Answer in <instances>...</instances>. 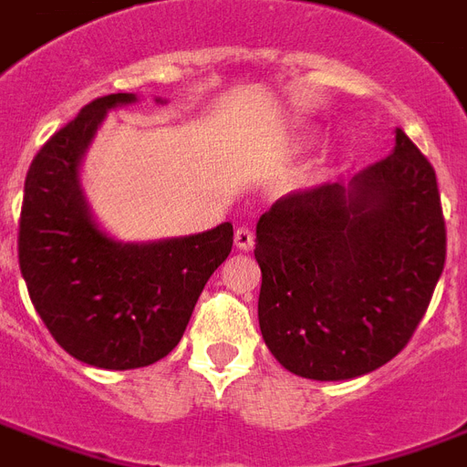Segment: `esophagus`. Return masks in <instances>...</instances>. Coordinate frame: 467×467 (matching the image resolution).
I'll return each instance as SVG.
<instances>
[{"label":"esophagus","instance_id":"34e87169","mask_svg":"<svg viewBox=\"0 0 467 467\" xmlns=\"http://www.w3.org/2000/svg\"><path fill=\"white\" fill-rule=\"evenodd\" d=\"M234 244H237V250H252V244H254V233H252L250 227H237V233H234Z\"/></svg>","mask_w":467,"mask_h":467}]
</instances>
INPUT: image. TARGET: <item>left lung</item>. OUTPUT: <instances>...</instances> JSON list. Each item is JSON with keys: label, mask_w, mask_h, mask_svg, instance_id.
<instances>
[{"label": "left lung", "mask_w": 467, "mask_h": 467, "mask_svg": "<svg viewBox=\"0 0 467 467\" xmlns=\"http://www.w3.org/2000/svg\"><path fill=\"white\" fill-rule=\"evenodd\" d=\"M262 339L286 371L357 379L391 361L445 265L436 171L396 128L391 155L348 185L279 198L257 223Z\"/></svg>", "instance_id": "left-lung-1"}]
</instances>
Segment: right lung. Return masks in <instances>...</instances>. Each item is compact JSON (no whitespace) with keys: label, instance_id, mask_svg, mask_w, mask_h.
Segmentation results:
<instances>
[{"label":"right lung","instance_id":"obj_1","mask_svg":"<svg viewBox=\"0 0 467 467\" xmlns=\"http://www.w3.org/2000/svg\"><path fill=\"white\" fill-rule=\"evenodd\" d=\"M136 101V93L96 99L44 143L26 172L19 220V269L34 309L64 351L110 371L168 357L233 250L230 223L188 237L120 243L93 220L81 161L106 113Z\"/></svg>","mask_w":467,"mask_h":467}]
</instances>
